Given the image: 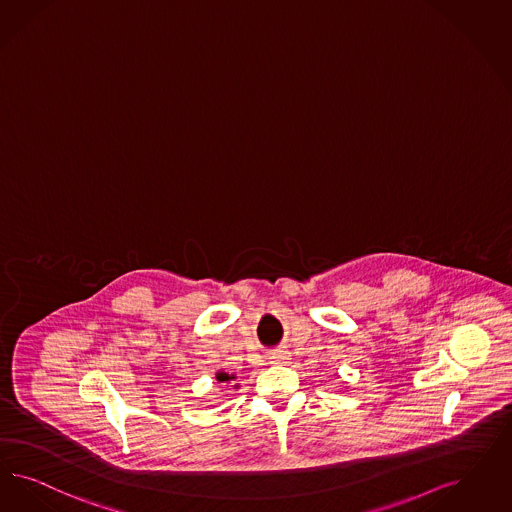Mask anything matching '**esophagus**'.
Segmentation results:
<instances>
[{
    "instance_id": "esophagus-1",
    "label": "esophagus",
    "mask_w": 512,
    "mask_h": 512,
    "mask_svg": "<svg viewBox=\"0 0 512 512\" xmlns=\"http://www.w3.org/2000/svg\"><path fill=\"white\" fill-rule=\"evenodd\" d=\"M289 355H287V352H283V350H278V352H272L270 353V363H274V365H278V363H283L285 359H287Z\"/></svg>"
}]
</instances>
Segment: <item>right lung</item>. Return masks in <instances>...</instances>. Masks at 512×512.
Instances as JSON below:
<instances>
[{
  "label": "right lung",
  "instance_id": "1",
  "mask_svg": "<svg viewBox=\"0 0 512 512\" xmlns=\"http://www.w3.org/2000/svg\"><path fill=\"white\" fill-rule=\"evenodd\" d=\"M232 378H234V376H229L227 372H217V380H219V382H230Z\"/></svg>",
  "mask_w": 512,
  "mask_h": 512
}]
</instances>
